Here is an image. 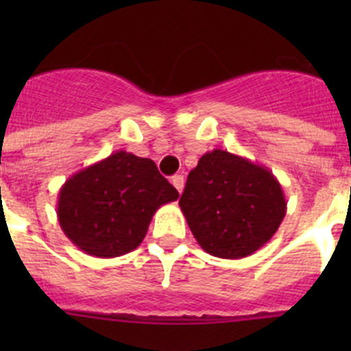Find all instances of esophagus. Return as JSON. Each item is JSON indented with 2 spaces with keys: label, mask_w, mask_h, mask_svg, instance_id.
Wrapping results in <instances>:
<instances>
[{
  "label": "esophagus",
  "mask_w": 351,
  "mask_h": 351,
  "mask_svg": "<svg viewBox=\"0 0 351 351\" xmlns=\"http://www.w3.org/2000/svg\"><path fill=\"white\" fill-rule=\"evenodd\" d=\"M171 183H173V185H175V189L178 190L180 193H182L183 189H185V178H183L182 175H175V176H173Z\"/></svg>",
  "instance_id": "34e87169"
}]
</instances>
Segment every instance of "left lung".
I'll list each match as a JSON object with an SVG mask.
<instances>
[{
  "label": "left lung",
  "instance_id": "left-lung-1",
  "mask_svg": "<svg viewBox=\"0 0 351 351\" xmlns=\"http://www.w3.org/2000/svg\"><path fill=\"white\" fill-rule=\"evenodd\" d=\"M180 208L202 250L239 260L274 238L285 217L287 200L267 166L214 149L190 171Z\"/></svg>",
  "mask_w": 351,
  "mask_h": 351
}]
</instances>
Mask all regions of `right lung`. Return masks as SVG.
Returning a JSON list of instances; mask_svg holds the SVG:
<instances>
[{
    "label": "right lung",
    "mask_w": 351,
    "mask_h": 351,
    "mask_svg": "<svg viewBox=\"0 0 351 351\" xmlns=\"http://www.w3.org/2000/svg\"><path fill=\"white\" fill-rule=\"evenodd\" d=\"M178 197L153 159L117 151L69 176L56 212L74 246L90 256L115 258L136 250L156 210Z\"/></svg>",
    "instance_id": "obj_1"
}]
</instances>
